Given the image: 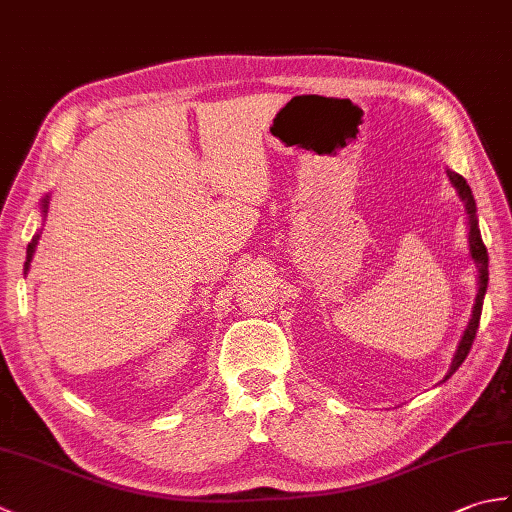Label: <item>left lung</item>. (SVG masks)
<instances>
[{
	"instance_id": "8db88e82",
	"label": "left lung",
	"mask_w": 512,
	"mask_h": 512,
	"mask_svg": "<svg viewBox=\"0 0 512 512\" xmlns=\"http://www.w3.org/2000/svg\"><path fill=\"white\" fill-rule=\"evenodd\" d=\"M447 176H449L451 184L455 187V191H458L460 200L464 204L466 226H469V253H471V259H473V264L477 268V297H475V303H473V314L469 319V325H466V330H464L462 339L458 343V350H455V354H453L451 367H449L447 376H444V380H449L455 374V369H458L464 363V358L469 356V352H471L475 332H477V328H480L484 295H486V288H488V255H486V248H484V242H482L480 224H477V206H475V198L471 193V187L466 184V180L460 176V173L447 169ZM444 380H442V383H444Z\"/></svg>"
}]
</instances>
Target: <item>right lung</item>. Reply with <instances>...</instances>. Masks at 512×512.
<instances>
[{"label":"right lung","mask_w":512,"mask_h":512,"mask_svg":"<svg viewBox=\"0 0 512 512\" xmlns=\"http://www.w3.org/2000/svg\"><path fill=\"white\" fill-rule=\"evenodd\" d=\"M48 204H50V195H43V200H41V217H43V220H46V215H48ZM39 237H41V231H37V233H35V237H32V242L28 244L24 273H28V270H30V262H32V257H35V250H37V244H39Z\"/></svg>","instance_id":"1"}]
</instances>
